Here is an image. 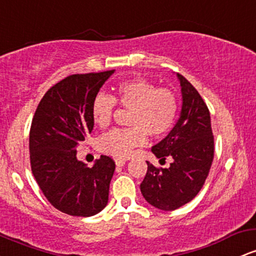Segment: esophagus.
Segmentation results:
<instances>
[{"instance_id": "esophagus-1", "label": "esophagus", "mask_w": 256, "mask_h": 256, "mask_svg": "<svg viewBox=\"0 0 256 256\" xmlns=\"http://www.w3.org/2000/svg\"><path fill=\"white\" fill-rule=\"evenodd\" d=\"M125 162H126V159H124V158H116V159H115V164H116L118 166H122Z\"/></svg>"}]
</instances>
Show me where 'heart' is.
Returning <instances> with one entry per match:
<instances>
[{
	"instance_id": "heart-1",
	"label": "heart",
	"mask_w": 256,
	"mask_h": 256,
	"mask_svg": "<svg viewBox=\"0 0 256 256\" xmlns=\"http://www.w3.org/2000/svg\"><path fill=\"white\" fill-rule=\"evenodd\" d=\"M116 104L131 110L128 128H115L100 137L97 147L113 156H130L134 148L147 142V134L162 137L172 128L178 119V100L169 88H158L153 82L137 78L126 80L115 87L113 97L98 94L91 104L94 124L108 128L113 120Z\"/></svg>"
}]
</instances>
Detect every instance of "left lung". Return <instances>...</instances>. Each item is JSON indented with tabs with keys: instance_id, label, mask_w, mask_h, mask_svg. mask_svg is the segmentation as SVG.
I'll list each match as a JSON object with an SVG mask.
<instances>
[{
	"instance_id": "left-lung-1",
	"label": "left lung",
	"mask_w": 256,
	"mask_h": 256,
	"mask_svg": "<svg viewBox=\"0 0 256 256\" xmlns=\"http://www.w3.org/2000/svg\"><path fill=\"white\" fill-rule=\"evenodd\" d=\"M182 91V112L178 124L162 141L152 148L160 162L170 156L169 168L148 169L141 192L150 206L176 210L192 200L206 184L214 160V134L206 103L194 86L178 75Z\"/></svg>"
}]
</instances>
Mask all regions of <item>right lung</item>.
Segmentation results:
<instances>
[{
    "label": "right lung",
    "instance_id": "add662e5",
    "mask_svg": "<svg viewBox=\"0 0 256 256\" xmlns=\"http://www.w3.org/2000/svg\"><path fill=\"white\" fill-rule=\"evenodd\" d=\"M114 70L69 75L44 94L29 136L32 175L47 200L72 216H92L108 203L114 160L100 156L92 168L76 148L94 130L91 104Z\"/></svg>",
    "mask_w": 256,
    "mask_h": 256
}]
</instances>
